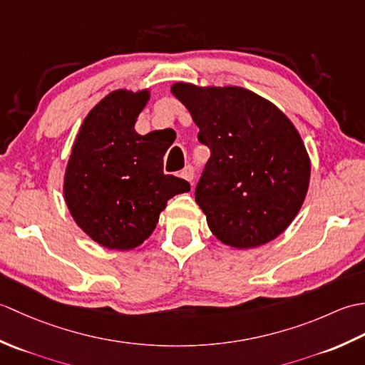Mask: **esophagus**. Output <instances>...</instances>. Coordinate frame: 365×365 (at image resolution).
I'll use <instances>...</instances> for the list:
<instances>
[{"mask_svg": "<svg viewBox=\"0 0 365 365\" xmlns=\"http://www.w3.org/2000/svg\"><path fill=\"white\" fill-rule=\"evenodd\" d=\"M180 177L185 178L187 182L192 183V178H195V169H192V166H185V169H182Z\"/></svg>", "mask_w": 365, "mask_h": 365, "instance_id": "1", "label": "esophagus"}]
</instances>
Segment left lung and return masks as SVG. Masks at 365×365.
<instances>
[{
    "instance_id": "8db88e82",
    "label": "left lung",
    "mask_w": 365,
    "mask_h": 365,
    "mask_svg": "<svg viewBox=\"0 0 365 365\" xmlns=\"http://www.w3.org/2000/svg\"><path fill=\"white\" fill-rule=\"evenodd\" d=\"M210 149L196 202L213 235L238 250L257 247L290 226L304 202L311 160L292 120L238 86H170Z\"/></svg>"
}]
</instances>
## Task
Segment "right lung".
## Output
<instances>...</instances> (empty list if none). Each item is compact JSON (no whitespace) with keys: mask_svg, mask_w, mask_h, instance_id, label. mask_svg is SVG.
<instances>
[{"mask_svg":"<svg viewBox=\"0 0 365 365\" xmlns=\"http://www.w3.org/2000/svg\"><path fill=\"white\" fill-rule=\"evenodd\" d=\"M149 89H118L92 108L72 147L64 199L75 222L108 250L130 251L150 237L168 200L190 191L163 173L168 150L158 131L138 135L135 123Z\"/></svg>","mask_w":365,"mask_h":365,"instance_id":"add662e5","label":"right lung"}]
</instances>
